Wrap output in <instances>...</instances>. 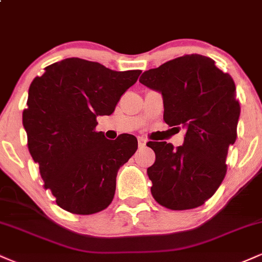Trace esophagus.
<instances>
[{"mask_svg":"<svg viewBox=\"0 0 262 262\" xmlns=\"http://www.w3.org/2000/svg\"><path fill=\"white\" fill-rule=\"evenodd\" d=\"M145 145H146V140L144 139V138H138V146H139V149H143V148H145Z\"/></svg>","mask_w":262,"mask_h":262,"instance_id":"34e87169","label":"esophagus"}]
</instances>
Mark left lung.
<instances>
[{
    "instance_id": "left-lung-1",
    "label": "left lung",
    "mask_w": 262,
    "mask_h": 262,
    "mask_svg": "<svg viewBox=\"0 0 262 262\" xmlns=\"http://www.w3.org/2000/svg\"><path fill=\"white\" fill-rule=\"evenodd\" d=\"M139 81L164 98V121L185 128L183 145L149 141L151 194L161 206L185 210L202 206L227 173L228 149L236 140L240 104L235 83L214 60L191 54L145 71Z\"/></svg>"
}]
</instances>
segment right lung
<instances>
[{
  "label": "right lung",
  "mask_w": 262,
  "mask_h": 262,
  "mask_svg": "<svg viewBox=\"0 0 262 262\" xmlns=\"http://www.w3.org/2000/svg\"><path fill=\"white\" fill-rule=\"evenodd\" d=\"M44 70L31 83L23 111L29 152L60 208L101 212L112 202L117 172L137 151L138 140L130 134L106 139L95 130L97 117L114 112L141 71H114L79 58Z\"/></svg>",
  "instance_id": "add662e5"
}]
</instances>
